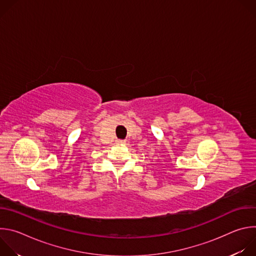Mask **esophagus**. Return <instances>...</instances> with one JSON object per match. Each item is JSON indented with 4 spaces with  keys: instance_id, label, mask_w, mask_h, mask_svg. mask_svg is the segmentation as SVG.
<instances>
[{
    "instance_id": "34e87169",
    "label": "esophagus",
    "mask_w": 256,
    "mask_h": 256,
    "mask_svg": "<svg viewBox=\"0 0 256 256\" xmlns=\"http://www.w3.org/2000/svg\"><path fill=\"white\" fill-rule=\"evenodd\" d=\"M116 142H118V144H124L126 140H116Z\"/></svg>"
}]
</instances>
